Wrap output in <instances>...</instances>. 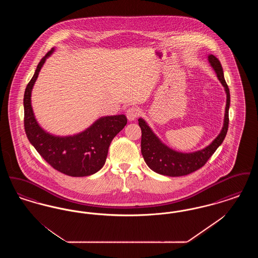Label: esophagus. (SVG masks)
<instances>
[{
    "instance_id": "esophagus-1",
    "label": "esophagus",
    "mask_w": 258,
    "mask_h": 258,
    "mask_svg": "<svg viewBox=\"0 0 258 258\" xmlns=\"http://www.w3.org/2000/svg\"><path fill=\"white\" fill-rule=\"evenodd\" d=\"M125 114H126V117H127V119H128L130 121H135V119L139 116L140 111H139L138 108L133 106V107H130V108L126 110Z\"/></svg>"
}]
</instances>
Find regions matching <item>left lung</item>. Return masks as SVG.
<instances>
[{
  "mask_svg": "<svg viewBox=\"0 0 258 258\" xmlns=\"http://www.w3.org/2000/svg\"><path fill=\"white\" fill-rule=\"evenodd\" d=\"M208 60L226 93V107L222 130L220 135L207 147L194 153H181L165 146L152 132L147 123L141 118L138 119L142 133L141 153L145 162L153 171L170 177L184 176L197 171L208 161L216 150L221 146L226 136L229 123L228 110L230 105V93L223 76L221 61L214 55H209Z\"/></svg>",
  "mask_w": 258,
  "mask_h": 258,
  "instance_id": "1",
  "label": "left lung"
}]
</instances>
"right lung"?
Returning a JSON list of instances; mask_svg holds the SVG:
<instances>
[{
    "mask_svg": "<svg viewBox=\"0 0 258 258\" xmlns=\"http://www.w3.org/2000/svg\"><path fill=\"white\" fill-rule=\"evenodd\" d=\"M54 49L50 50L37 64L24 94V127L30 143L37 153L61 173L72 177L90 176L105 163L111 141L127 123L124 115L101 117L86 131L74 136H54L43 131L35 118L31 93L41 67Z\"/></svg>",
    "mask_w": 258,
    "mask_h": 258,
    "instance_id": "right-lung-1",
    "label": "right lung"
}]
</instances>
